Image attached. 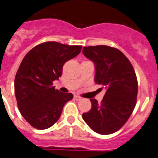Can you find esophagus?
Here are the masks:
<instances>
[{
	"instance_id": "esophagus-1",
	"label": "esophagus",
	"mask_w": 158,
	"mask_h": 158,
	"mask_svg": "<svg viewBox=\"0 0 158 158\" xmlns=\"http://www.w3.org/2000/svg\"><path fill=\"white\" fill-rule=\"evenodd\" d=\"M74 99H75V100H77V101H79V100H80V99H81V97H80V96H79V95H75V96H74Z\"/></svg>"
}]
</instances>
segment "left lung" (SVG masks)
Instances as JSON below:
<instances>
[{"instance_id": "obj_1", "label": "left lung", "mask_w": 158, "mask_h": 158, "mask_svg": "<svg viewBox=\"0 0 158 158\" xmlns=\"http://www.w3.org/2000/svg\"><path fill=\"white\" fill-rule=\"evenodd\" d=\"M83 53L95 63V82L106 92L101 103L90 99L91 108L82 116L94 132L111 134L123 127L134 110L138 90L136 73L130 61L116 48L87 46Z\"/></svg>"}]
</instances>
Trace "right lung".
<instances>
[{"mask_svg": "<svg viewBox=\"0 0 158 158\" xmlns=\"http://www.w3.org/2000/svg\"><path fill=\"white\" fill-rule=\"evenodd\" d=\"M82 46L57 42L41 43L24 57L14 80L18 107L25 120L37 129H46L59 120L71 93H63L53 87L64 63L80 53Z\"/></svg>", "mask_w": 158, "mask_h": 158, "instance_id": "obj_1", "label": "right lung"}]
</instances>
